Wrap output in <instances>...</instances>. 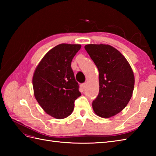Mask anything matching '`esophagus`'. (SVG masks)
<instances>
[{"label":"esophagus","instance_id":"esophagus-1","mask_svg":"<svg viewBox=\"0 0 156 156\" xmlns=\"http://www.w3.org/2000/svg\"><path fill=\"white\" fill-rule=\"evenodd\" d=\"M87 83H84V84H82V85H81V87H82V88H83V89H84L85 88V87H86V86H87Z\"/></svg>","mask_w":156,"mask_h":156}]
</instances>
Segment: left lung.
Masks as SVG:
<instances>
[{
    "instance_id": "obj_1",
    "label": "left lung",
    "mask_w": 156,
    "mask_h": 156,
    "mask_svg": "<svg viewBox=\"0 0 156 156\" xmlns=\"http://www.w3.org/2000/svg\"><path fill=\"white\" fill-rule=\"evenodd\" d=\"M84 48L99 72V93L92 108L100 117H113L123 110L133 95V69L125 56L110 45L88 44Z\"/></svg>"
}]
</instances>
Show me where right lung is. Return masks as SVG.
<instances>
[{
    "label": "right lung",
    "mask_w": 156,
    "mask_h": 156,
    "mask_svg": "<svg viewBox=\"0 0 156 156\" xmlns=\"http://www.w3.org/2000/svg\"><path fill=\"white\" fill-rule=\"evenodd\" d=\"M80 44H61L50 49L33 75L35 98L46 113L57 119L70 115L81 93L71 68Z\"/></svg>",
    "instance_id": "right-lung-1"
}]
</instances>
